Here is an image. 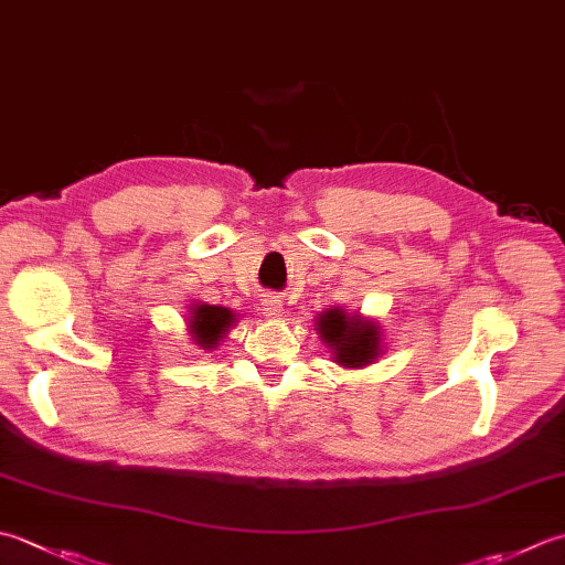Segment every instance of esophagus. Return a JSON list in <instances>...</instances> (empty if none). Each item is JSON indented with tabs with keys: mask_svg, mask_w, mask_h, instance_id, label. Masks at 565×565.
I'll return each instance as SVG.
<instances>
[{
	"mask_svg": "<svg viewBox=\"0 0 565 565\" xmlns=\"http://www.w3.org/2000/svg\"><path fill=\"white\" fill-rule=\"evenodd\" d=\"M262 311L267 313V316H281V311H284V301L279 296H267V298H262Z\"/></svg>",
	"mask_w": 565,
	"mask_h": 565,
	"instance_id": "obj_1",
	"label": "esophagus"
}]
</instances>
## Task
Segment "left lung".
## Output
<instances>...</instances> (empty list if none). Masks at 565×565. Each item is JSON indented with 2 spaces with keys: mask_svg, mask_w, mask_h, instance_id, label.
Segmentation results:
<instances>
[{
  "mask_svg": "<svg viewBox=\"0 0 565 565\" xmlns=\"http://www.w3.org/2000/svg\"><path fill=\"white\" fill-rule=\"evenodd\" d=\"M318 333L335 350V362L345 367H362L380 355V328L342 308H330L318 318Z\"/></svg>",
  "mask_w": 565,
  "mask_h": 565,
  "instance_id": "left-lung-1",
  "label": "left lung"
}]
</instances>
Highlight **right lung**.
<instances>
[{
	"mask_svg": "<svg viewBox=\"0 0 565 565\" xmlns=\"http://www.w3.org/2000/svg\"><path fill=\"white\" fill-rule=\"evenodd\" d=\"M232 320H235V316H232V311H227V308L207 306V303L195 306L191 316V330L198 345L203 350L215 348L225 330L230 328Z\"/></svg>",
	"mask_w": 565,
	"mask_h": 565,
	"instance_id": "obj_1",
	"label": "right lung"
}]
</instances>
